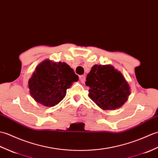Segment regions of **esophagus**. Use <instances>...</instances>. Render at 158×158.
Listing matches in <instances>:
<instances>
[{
    "label": "esophagus",
    "instance_id": "obj_1",
    "mask_svg": "<svg viewBox=\"0 0 158 158\" xmlns=\"http://www.w3.org/2000/svg\"><path fill=\"white\" fill-rule=\"evenodd\" d=\"M79 79H80V82H81L82 83H84V82H85V81L86 78H85V76L82 75V76H79Z\"/></svg>",
    "mask_w": 158,
    "mask_h": 158
}]
</instances>
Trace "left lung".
<instances>
[{
    "label": "left lung",
    "instance_id": "1",
    "mask_svg": "<svg viewBox=\"0 0 158 158\" xmlns=\"http://www.w3.org/2000/svg\"><path fill=\"white\" fill-rule=\"evenodd\" d=\"M89 96L103 110L121 107L131 94V87L124 76L111 65H94L87 74Z\"/></svg>",
    "mask_w": 158,
    "mask_h": 158
}]
</instances>
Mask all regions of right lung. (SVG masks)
<instances>
[{
    "label": "right lung",
    "instance_id": "obj_1",
    "mask_svg": "<svg viewBox=\"0 0 158 158\" xmlns=\"http://www.w3.org/2000/svg\"><path fill=\"white\" fill-rule=\"evenodd\" d=\"M78 76L65 62L46 59L38 65L28 81L31 97L46 107H53L65 97L67 89Z\"/></svg>",
    "mask_w": 158,
    "mask_h": 158
}]
</instances>
